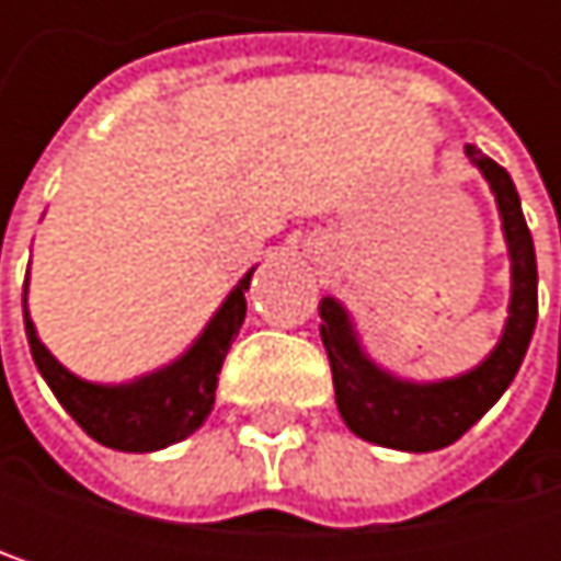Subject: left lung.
<instances>
[{
  "label": "left lung",
  "instance_id": "8db88e82",
  "mask_svg": "<svg viewBox=\"0 0 561 561\" xmlns=\"http://www.w3.org/2000/svg\"><path fill=\"white\" fill-rule=\"evenodd\" d=\"M468 159L488 178L501 220H504L506 250H510V314H506L501 344L474 370L438 380V383H409L380 370L360 347L351 314L331 295L321 298V341L331 360L334 396L347 428L374 445L396 451H438L458 442L513 383L539 311L536 295V250L529 227L523 220L519 194L513 178L478 146H465Z\"/></svg>",
  "mask_w": 561,
  "mask_h": 561
}]
</instances>
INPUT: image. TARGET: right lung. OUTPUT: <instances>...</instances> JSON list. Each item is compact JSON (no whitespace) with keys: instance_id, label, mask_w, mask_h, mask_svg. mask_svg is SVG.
<instances>
[{"instance_id":"obj_1","label":"right lung","mask_w":561,"mask_h":561,"mask_svg":"<svg viewBox=\"0 0 561 561\" xmlns=\"http://www.w3.org/2000/svg\"><path fill=\"white\" fill-rule=\"evenodd\" d=\"M253 279V270L240 279V285L227 295L220 311L210 318L204 334L191 344L187 354H181L174 364L119 387H100L73 377L51 357V351L38 341L35 324L28 318L25 305V334L35 357V367L42 370L45 383L51 387L57 402L70 412V419L100 445L116 451H159L187 438L214 409L217 374L224 367V357L247 318V288ZM28 288V279H25ZM25 301V298H22Z\"/></svg>"}]
</instances>
